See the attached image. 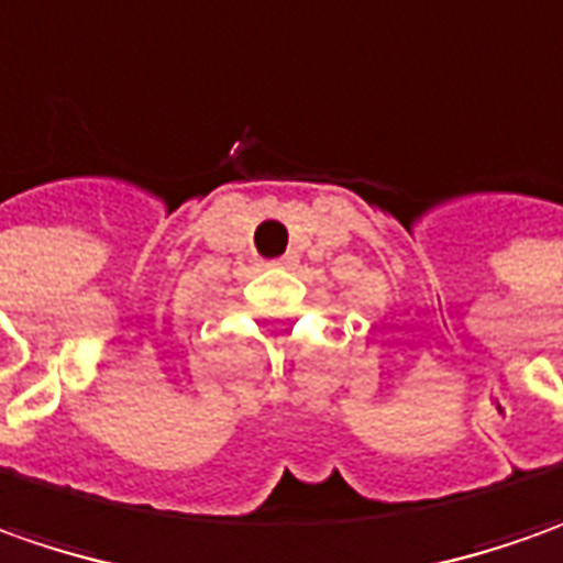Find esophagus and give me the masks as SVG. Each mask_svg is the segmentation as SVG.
Segmentation results:
<instances>
[{"mask_svg": "<svg viewBox=\"0 0 563 563\" xmlns=\"http://www.w3.org/2000/svg\"><path fill=\"white\" fill-rule=\"evenodd\" d=\"M296 262V255H283V258H277V262H271L274 267H289V264Z\"/></svg>", "mask_w": 563, "mask_h": 563, "instance_id": "esophagus-1", "label": "esophagus"}]
</instances>
